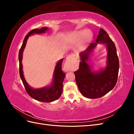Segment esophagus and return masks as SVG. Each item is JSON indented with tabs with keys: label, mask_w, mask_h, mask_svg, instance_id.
<instances>
[{
	"label": "esophagus",
	"mask_w": 134,
	"mask_h": 134,
	"mask_svg": "<svg viewBox=\"0 0 134 134\" xmlns=\"http://www.w3.org/2000/svg\"><path fill=\"white\" fill-rule=\"evenodd\" d=\"M72 56L71 55H68L66 58L65 62L64 65V70L66 71L73 70V67H72Z\"/></svg>",
	"instance_id": "1"
}]
</instances>
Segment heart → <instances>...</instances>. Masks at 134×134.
Here are the masks:
<instances>
[{"instance_id": "heart-1", "label": "heart", "mask_w": 134, "mask_h": 134, "mask_svg": "<svg viewBox=\"0 0 134 134\" xmlns=\"http://www.w3.org/2000/svg\"><path fill=\"white\" fill-rule=\"evenodd\" d=\"M92 36V33L88 30H84V31H76L70 34L69 36V38L73 41H78L79 40L82 38L83 41L86 42Z\"/></svg>"}]
</instances>
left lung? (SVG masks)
<instances>
[{
  "instance_id": "8db88e82",
  "label": "left lung",
  "mask_w": 134,
  "mask_h": 134,
  "mask_svg": "<svg viewBox=\"0 0 134 134\" xmlns=\"http://www.w3.org/2000/svg\"><path fill=\"white\" fill-rule=\"evenodd\" d=\"M106 44L108 50L106 68L97 72L91 70L87 62L97 44ZM81 62L79 69L74 72L75 81L80 93L88 98H98L106 94L115 87L117 81L119 60L114 42L107 32L100 28L95 42L79 53Z\"/></svg>"
}]
</instances>
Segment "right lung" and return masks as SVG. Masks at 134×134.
Instances as JSON below:
<instances>
[{
    "instance_id": "1",
    "label": "right lung",
    "mask_w": 134,
    "mask_h": 134,
    "mask_svg": "<svg viewBox=\"0 0 134 134\" xmlns=\"http://www.w3.org/2000/svg\"><path fill=\"white\" fill-rule=\"evenodd\" d=\"M48 29V28L47 27H42L40 29L36 28V29L32 30L28 32L25 39H24L23 44L21 48H20L18 55L19 62V75L27 93L32 98L43 102H51L52 101H54L59 98V97L62 94L63 81L65 76V74L62 71V68L63 59L60 60L56 65L54 72V78L51 86L39 89H34L31 88L26 82L22 70V53L24 48L26 46L27 40L28 37L31 35L36 34H40L45 33Z\"/></svg>"
}]
</instances>
